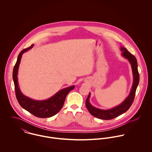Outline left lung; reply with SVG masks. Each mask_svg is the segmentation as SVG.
Masks as SVG:
<instances>
[{"label": "left lung", "mask_w": 152, "mask_h": 152, "mask_svg": "<svg viewBox=\"0 0 152 152\" xmlns=\"http://www.w3.org/2000/svg\"><path fill=\"white\" fill-rule=\"evenodd\" d=\"M121 50L122 51V56L128 60L131 65L132 74H133L132 87L131 88L129 95L121 104H120L118 106L113 107V108L106 109V110L97 108L92 106L89 102V98L91 96V94L90 93L89 94L86 102V105L87 109L92 115L101 119H104V120L112 119L126 112L129 109L133 102L136 88L139 84V74L138 72V69H137V63L136 58L133 55H132L128 51V50L126 48L124 47H121Z\"/></svg>", "instance_id": "left-lung-1"}]
</instances>
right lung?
<instances>
[{
    "label": "right lung",
    "instance_id": "add662e5",
    "mask_svg": "<svg viewBox=\"0 0 152 152\" xmlns=\"http://www.w3.org/2000/svg\"><path fill=\"white\" fill-rule=\"evenodd\" d=\"M33 45L32 44L28 48L22 50L18 56L16 63L14 66L13 79L15 84L16 96L20 106L30 113L38 118H50L57 114L61 109L67 94L75 88V86H72L62 89L50 98L43 101L33 99L23 95L18 83V74L19 67L23 54L31 49Z\"/></svg>",
    "mask_w": 152,
    "mask_h": 152
}]
</instances>
